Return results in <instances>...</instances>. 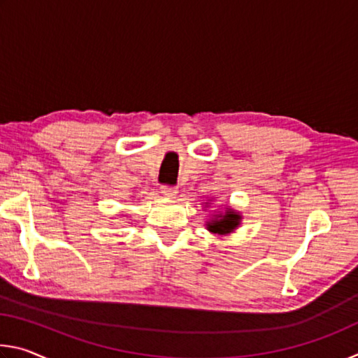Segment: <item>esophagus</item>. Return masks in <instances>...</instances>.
Returning a JSON list of instances; mask_svg holds the SVG:
<instances>
[{
	"label": "esophagus",
	"mask_w": 358,
	"mask_h": 358,
	"mask_svg": "<svg viewBox=\"0 0 358 358\" xmlns=\"http://www.w3.org/2000/svg\"><path fill=\"white\" fill-rule=\"evenodd\" d=\"M161 194L167 199H172L178 194V189L175 186H161Z\"/></svg>",
	"instance_id": "esophagus-1"
}]
</instances>
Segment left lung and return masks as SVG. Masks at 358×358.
Wrapping results in <instances>:
<instances>
[{
    "label": "left lung",
    "mask_w": 358,
    "mask_h": 358,
    "mask_svg": "<svg viewBox=\"0 0 358 358\" xmlns=\"http://www.w3.org/2000/svg\"><path fill=\"white\" fill-rule=\"evenodd\" d=\"M241 216L234 211L232 208H227L224 215H217L216 217H211V221L207 222V229L211 234H217V235H226L234 232L235 229L240 226Z\"/></svg>",
    "instance_id": "8db88e82"
}]
</instances>
